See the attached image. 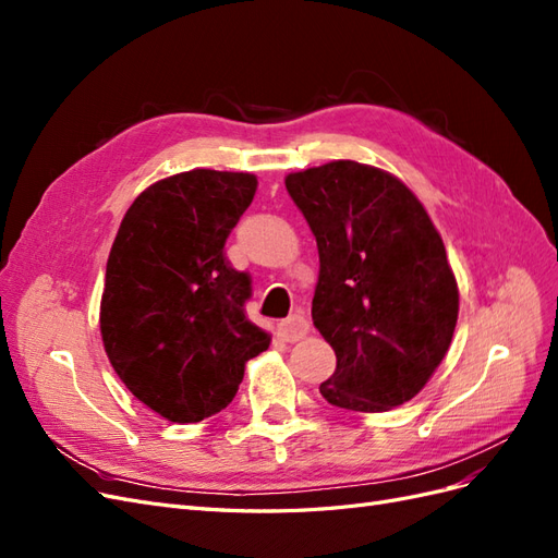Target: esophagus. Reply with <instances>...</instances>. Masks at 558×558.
I'll use <instances>...</instances> for the list:
<instances>
[{
  "label": "esophagus",
  "mask_w": 558,
  "mask_h": 558,
  "mask_svg": "<svg viewBox=\"0 0 558 558\" xmlns=\"http://www.w3.org/2000/svg\"><path fill=\"white\" fill-rule=\"evenodd\" d=\"M277 330H279L283 342H298V340H302V337L310 332V324H307L305 316L293 314L289 318H283L281 324L277 326Z\"/></svg>",
  "instance_id": "obj_1"
}]
</instances>
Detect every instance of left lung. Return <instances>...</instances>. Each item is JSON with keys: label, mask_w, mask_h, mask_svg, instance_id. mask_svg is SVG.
Returning <instances> with one entry per match:
<instances>
[{"label": "left lung", "mask_w": 558, "mask_h": 558, "mask_svg": "<svg viewBox=\"0 0 558 558\" xmlns=\"http://www.w3.org/2000/svg\"><path fill=\"white\" fill-rule=\"evenodd\" d=\"M316 238L312 318L337 367L335 408L386 412L412 400L449 351L459 286L440 232L398 177L332 160L286 177Z\"/></svg>", "instance_id": "left-lung-1"}]
</instances>
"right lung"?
<instances>
[{
	"mask_svg": "<svg viewBox=\"0 0 558 558\" xmlns=\"http://www.w3.org/2000/svg\"><path fill=\"white\" fill-rule=\"evenodd\" d=\"M256 189L248 172L160 179L113 240L99 305L105 351L130 393L174 424L228 408L246 361L272 340L246 318L251 277L223 251Z\"/></svg>",
	"mask_w": 558,
	"mask_h": 558,
	"instance_id": "add662e5",
	"label": "right lung"
}]
</instances>
